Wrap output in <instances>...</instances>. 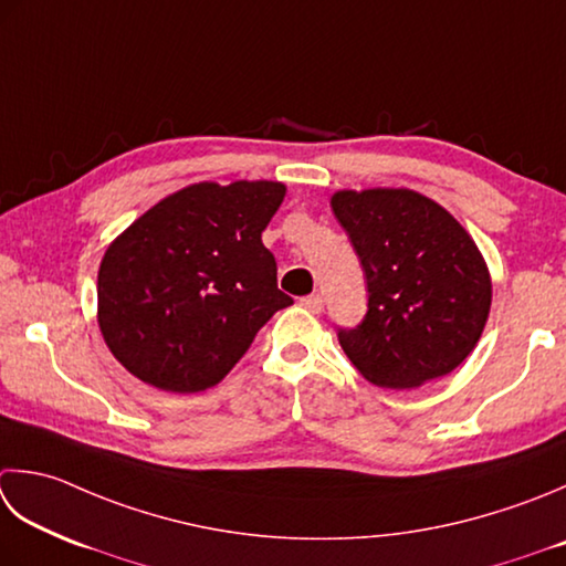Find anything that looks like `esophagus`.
I'll use <instances>...</instances> for the list:
<instances>
[{
	"label": "esophagus",
	"instance_id": "34e87169",
	"mask_svg": "<svg viewBox=\"0 0 566 566\" xmlns=\"http://www.w3.org/2000/svg\"><path fill=\"white\" fill-rule=\"evenodd\" d=\"M298 304H302V306L306 308V312H312V314H321V312H324V296H321V294H308V296H304Z\"/></svg>",
	"mask_w": 566,
	"mask_h": 566
}]
</instances>
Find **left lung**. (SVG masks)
I'll use <instances>...</instances> for the list:
<instances>
[{
	"mask_svg": "<svg viewBox=\"0 0 566 566\" xmlns=\"http://www.w3.org/2000/svg\"><path fill=\"white\" fill-rule=\"evenodd\" d=\"M331 208L368 284V312L338 328L365 380L409 390L467 360L491 312V274L449 210L409 188L338 191Z\"/></svg>",
	"mask_w": 566,
	"mask_h": 566,
	"instance_id": "1",
	"label": "left lung"
}]
</instances>
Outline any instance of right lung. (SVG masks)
<instances>
[{"mask_svg":"<svg viewBox=\"0 0 566 566\" xmlns=\"http://www.w3.org/2000/svg\"><path fill=\"white\" fill-rule=\"evenodd\" d=\"M286 188L280 181L193 184L166 196L107 248L97 324L142 382L201 392L232 370L258 331L294 304L276 290L262 245Z\"/></svg>","mask_w":566,"mask_h":566,"instance_id":"add662e5","label":"right lung"}]
</instances>
